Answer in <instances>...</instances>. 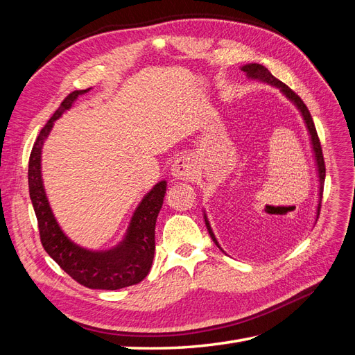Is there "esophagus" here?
<instances>
[{
    "instance_id": "esophagus-1",
    "label": "esophagus",
    "mask_w": 355,
    "mask_h": 355,
    "mask_svg": "<svg viewBox=\"0 0 355 355\" xmlns=\"http://www.w3.org/2000/svg\"><path fill=\"white\" fill-rule=\"evenodd\" d=\"M171 176H173L175 179H188L191 176H194L196 173V167H194V163H192L191 158L184 155V157H179L173 164H171Z\"/></svg>"
}]
</instances>
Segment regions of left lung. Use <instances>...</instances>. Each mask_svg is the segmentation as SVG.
I'll list each match as a JSON object with an SVG mask.
<instances>
[{
    "mask_svg": "<svg viewBox=\"0 0 355 355\" xmlns=\"http://www.w3.org/2000/svg\"><path fill=\"white\" fill-rule=\"evenodd\" d=\"M241 71L245 72L247 80L263 83V84L271 85V87H274V89L280 90V93L284 96L287 101H290V103L295 106V108L297 110V112L300 114V116H302L305 128H306L308 136H309L311 153H313V159H314V166H315V176H317V182H318V197H317L318 201H317V206H315V220H317L318 213H320V206H321V196H323L326 168H324L323 153H321V145H320V141H318V136H317V130H315V125H314V121H313V116H311V114H309V111L306 108V105L302 102V99H300L299 96L292 89H288L284 83H282L280 80H277L274 75L270 71H268L265 67L259 65V63H247V65L241 67ZM202 216H204V222H206V227H207V231L210 234L213 243L216 244L219 249L223 252V249H222L218 239H216V235H214V232L211 230L210 220L207 218V211H206V209H204V207H202Z\"/></svg>",
    "mask_w": 355,
    "mask_h": 355,
    "instance_id": "8db88e82",
    "label": "left lung"
}]
</instances>
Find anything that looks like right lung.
<instances>
[{
	"mask_svg": "<svg viewBox=\"0 0 355 355\" xmlns=\"http://www.w3.org/2000/svg\"><path fill=\"white\" fill-rule=\"evenodd\" d=\"M92 90L72 92L41 128L29 157V197L38 220L40 237L44 250L75 282L102 290H116L142 282L151 270L155 252V222L163 206L166 180L149 189L135 209L123 240L108 249H89L71 240L60 228L46 194L41 173L42 146L55 121L69 111L80 96Z\"/></svg>",
	"mask_w": 355,
	"mask_h": 355,
	"instance_id": "right-lung-1",
	"label": "right lung"
}]
</instances>
